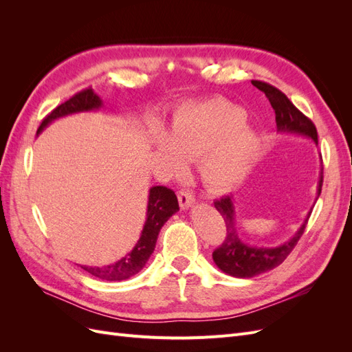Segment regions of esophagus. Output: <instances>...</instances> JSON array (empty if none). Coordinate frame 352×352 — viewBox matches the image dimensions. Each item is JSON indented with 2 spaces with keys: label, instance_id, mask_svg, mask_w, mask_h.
Masks as SVG:
<instances>
[{
  "label": "esophagus",
  "instance_id": "1",
  "mask_svg": "<svg viewBox=\"0 0 352 352\" xmlns=\"http://www.w3.org/2000/svg\"><path fill=\"white\" fill-rule=\"evenodd\" d=\"M177 199H179V204H180V207H182V208H189L195 202L194 195L190 194L189 190H186V189H180L179 190V192H177Z\"/></svg>",
  "mask_w": 352,
  "mask_h": 352
}]
</instances>
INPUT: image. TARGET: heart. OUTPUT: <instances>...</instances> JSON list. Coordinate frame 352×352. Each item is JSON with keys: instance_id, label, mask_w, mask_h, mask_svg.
Returning <instances> with one entry per match:
<instances>
[{"instance_id": "b5f03b06", "label": "heart", "mask_w": 352, "mask_h": 352, "mask_svg": "<svg viewBox=\"0 0 352 352\" xmlns=\"http://www.w3.org/2000/svg\"><path fill=\"white\" fill-rule=\"evenodd\" d=\"M245 120L242 109L220 98L185 104L172 117L168 138L155 136L157 153L173 172L184 170L182 158H201V175L211 189H233L248 176L261 145Z\"/></svg>"}]
</instances>
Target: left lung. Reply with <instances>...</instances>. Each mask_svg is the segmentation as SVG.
<instances>
[{"mask_svg":"<svg viewBox=\"0 0 352 352\" xmlns=\"http://www.w3.org/2000/svg\"><path fill=\"white\" fill-rule=\"evenodd\" d=\"M251 83L255 88L264 92L265 97L269 98L276 114V126H278L279 132L298 133L307 138H311L316 144L318 142L317 129L314 123L298 110L282 91L261 80H252ZM322 185L323 168L320 173V179H318L317 198L322 192ZM214 207L217 208L220 216L226 223V238L221 242V245H219V248L212 251V260H214L216 265L221 272L233 276V278L241 279L254 278V276L273 270L274 267H278L279 264H282L287 255L292 252L298 241L302 236L308 217H310V212H308V216L304 220L301 228L298 229V232L289 241L279 245V247L264 248L252 247V245L241 241L236 230L235 207H233L230 197H223L220 199H216Z\"/></svg>","mask_w":352,"mask_h":352,"instance_id":"1","label":"left lung"}]
</instances>
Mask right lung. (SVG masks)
<instances>
[{"label": "right lung", "mask_w": 352, "mask_h": 352, "mask_svg": "<svg viewBox=\"0 0 352 352\" xmlns=\"http://www.w3.org/2000/svg\"><path fill=\"white\" fill-rule=\"evenodd\" d=\"M102 101L92 88H87L78 94H74L70 100L60 104L58 107L52 110L44 120H42L38 135L45 129V127L56 119H60L63 116L80 113V111H91L101 109ZM179 210L177 197L172 189L166 186H153L150 189V197H148V210H146V220L142 229V235L135 245V248L123 257L122 260L116 261L110 265L104 267H91V265H80V267L91 273L92 276L102 280H126L132 278L133 274L141 272L148 258L154 252L155 242L158 238L160 229L163 228L164 223L172 217Z\"/></svg>", "instance_id": "obj_1"}]
</instances>
